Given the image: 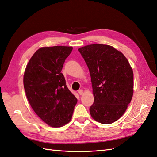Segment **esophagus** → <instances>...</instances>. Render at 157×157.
I'll return each mask as SVG.
<instances>
[{
    "label": "esophagus",
    "mask_w": 157,
    "mask_h": 157,
    "mask_svg": "<svg viewBox=\"0 0 157 157\" xmlns=\"http://www.w3.org/2000/svg\"><path fill=\"white\" fill-rule=\"evenodd\" d=\"M78 94L79 95H82L83 94H84V91H83V90H78Z\"/></svg>",
    "instance_id": "34e87169"
}]
</instances>
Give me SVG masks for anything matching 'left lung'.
Instances as JSON below:
<instances>
[{
    "label": "left lung",
    "instance_id": "1",
    "mask_svg": "<svg viewBox=\"0 0 157 157\" xmlns=\"http://www.w3.org/2000/svg\"><path fill=\"white\" fill-rule=\"evenodd\" d=\"M90 73L94 101L92 117L110 124L124 114L134 93V73L123 53L113 46L94 44L78 49Z\"/></svg>",
    "mask_w": 157,
    "mask_h": 157
}]
</instances>
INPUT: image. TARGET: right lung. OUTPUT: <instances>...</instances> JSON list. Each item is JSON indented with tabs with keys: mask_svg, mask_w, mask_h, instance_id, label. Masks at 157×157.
<instances>
[{
	"mask_svg": "<svg viewBox=\"0 0 157 157\" xmlns=\"http://www.w3.org/2000/svg\"><path fill=\"white\" fill-rule=\"evenodd\" d=\"M71 46L42 47L29 60L23 75L25 94L40 118L59 128L70 121L78 100L69 91L61 70Z\"/></svg>",
	"mask_w": 157,
	"mask_h": 157,
	"instance_id": "obj_1",
	"label": "right lung"
}]
</instances>
